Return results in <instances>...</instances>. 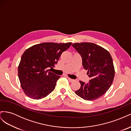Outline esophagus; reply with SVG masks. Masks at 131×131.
Returning <instances> with one entry per match:
<instances>
[{
	"label": "esophagus",
	"instance_id": "obj_1",
	"mask_svg": "<svg viewBox=\"0 0 131 131\" xmlns=\"http://www.w3.org/2000/svg\"><path fill=\"white\" fill-rule=\"evenodd\" d=\"M67 78H68V80H69L70 82H73V81H74V79H71V78H69V77H67Z\"/></svg>",
	"mask_w": 131,
	"mask_h": 131
}]
</instances>
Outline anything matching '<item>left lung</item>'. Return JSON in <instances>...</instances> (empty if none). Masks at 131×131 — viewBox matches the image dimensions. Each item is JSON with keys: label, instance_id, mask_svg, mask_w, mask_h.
Segmentation results:
<instances>
[{"label": "left lung", "instance_id": "1", "mask_svg": "<svg viewBox=\"0 0 131 131\" xmlns=\"http://www.w3.org/2000/svg\"><path fill=\"white\" fill-rule=\"evenodd\" d=\"M82 57V64L91 78L88 83L79 81L80 89L75 93L87 101L102 97L112 85L115 76L113 61L106 49L92 42L74 43L72 45Z\"/></svg>", "mask_w": 131, "mask_h": 131}]
</instances>
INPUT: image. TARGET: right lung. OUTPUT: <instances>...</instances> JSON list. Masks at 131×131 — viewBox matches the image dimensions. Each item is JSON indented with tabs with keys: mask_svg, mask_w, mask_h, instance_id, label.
Masks as SVG:
<instances>
[{
	"mask_svg": "<svg viewBox=\"0 0 131 131\" xmlns=\"http://www.w3.org/2000/svg\"><path fill=\"white\" fill-rule=\"evenodd\" d=\"M72 42H42L27 49L21 57L18 75L23 92L33 100H40L52 92L60 76L50 72L63 52Z\"/></svg>",
	"mask_w": 131,
	"mask_h": 131,
	"instance_id": "right-lung-1",
	"label": "right lung"
}]
</instances>
